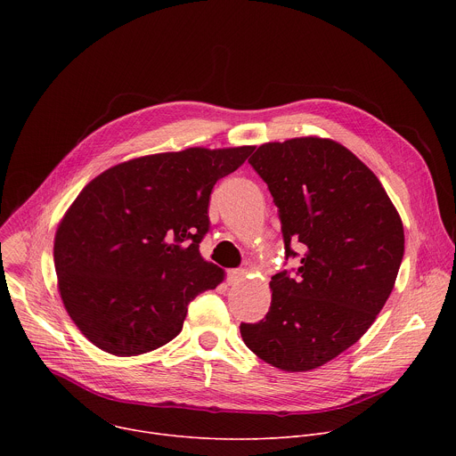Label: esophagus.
Segmentation results:
<instances>
[{"label": "esophagus", "instance_id": "esophagus-1", "mask_svg": "<svg viewBox=\"0 0 456 456\" xmlns=\"http://www.w3.org/2000/svg\"><path fill=\"white\" fill-rule=\"evenodd\" d=\"M243 278H245V271H238V269H234V271H229L227 281H229L231 285H236V283H240Z\"/></svg>", "mask_w": 456, "mask_h": 456}]
</instances>
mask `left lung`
I'll return each mask as SVG.
<instances>
[{
    "label": "left lung",
    "instance_id": "8db88e82",
    "mask_svg": "<svg viewBox=\"0 0 456 456\" xmlns=\"http://www.w3.org/2000/svg\"><path fill=\"white\" fill-rule=\"evenodd\" d=\"M280 209L296 276H273L265 319L241 322L247 348L283 371H310L355 345L395 287L404 227L379 178L332 139L265 142L248 159Z\"/></svg>",
    "mask_w": 456,
    "mask_h": 456
}]
</instances>
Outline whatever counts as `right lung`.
<instances>
[{
	"instance_id": "right-lung-1",
	"label": "right lung",
	"mask_w": 456,
	"mask_h": 456,
	"mask_svg": "<svg viewBox=\"0 0 456 456\" xmlns=\"http://www.w3.org/2000/svg\"><path fill=\"white\" fill-rule=\"evenodd\" d=\"M252 146L187 148L120 162L85 185L53 238L57 289L102 352L142 355L175 339L199 294L225 273L206 262L213 185Z\"/></svg>"
}]
</instances>
